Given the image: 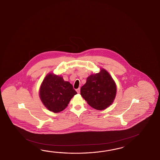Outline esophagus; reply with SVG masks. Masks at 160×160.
I'll return each instance as SVG.
<instances>
[{
    "label": "esophagus",
    "mask_w": 160,
    "mask_h": 160,
    "mask_svg": "<svg viewBox=\"0 0 160 160\" xmlns=\"http://www.w3.org/2000/svg\"><path fill=\"white\" fill-rule=\"evenodd\" d=\"M76 90H77V92H78V94H79V93H80V88H77V89Z\"/></svg>",
    "instance_id": "1"
}]
</instances>
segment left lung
Wrapping results in <instances>:
<instances>
[{
    "label": "left lung",
    "instance_id": "8db88e82",
    "mask_svg": "<svg viewBox=\"0 0 160 160\" xmlns=\"http://www.w3.org/2000/svg\"><path fill=\"white\" fill-rule=\"evenodd\" d=\"M116 86L110 74L104 69L91 74L82 86L81 95L90 106L98 110L106 109L115 98Z\"/></svg>",
    "mask_w": 160,
    "mask_h": 160
}]
</instances>
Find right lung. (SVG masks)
<instances>
[{
  "instance_id": "obj_1",
  "label": "right lung",
  "mask_w": 160,
  "mask_h": 160,
  "mask_svg": "<svg viewBox=\"0 0 160 160\" xmlns=\"http://www.w3.org/2000/svg\"><path fill=\"white\" fill-rule=\"evenodd\" d=\"M77 94L72 85L61 76L49 73L40 86L39 95L48 110L60 112L68 106L71 99Z\"/></svg>"
}]
</instances>
